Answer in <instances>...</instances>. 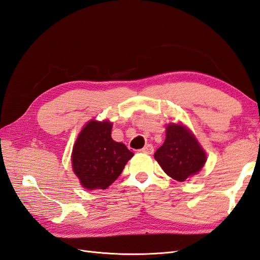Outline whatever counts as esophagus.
Here are the masks:
<instances>
[{
  "label": "esophagus",
  "instance_id": "obj_1",
  "mask_svg": "<svg viewBox=\"0 0 260 260\" xmlns=\"http://www.w3.org/2000/svg\"><path fill=\"white\" fill-rule=\"evenodd\" d=\"M140 152H142L144 154H153L154 147L152 144H146L142 149H140Z\"/></svg>",
  "mask_w": 260,
  "mask_h": 260
}]
</instances>
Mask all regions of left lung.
I'll return each instance as SVG.
<instances>
[{
	"label": "left lung",
	"mask_w": 260,
	"mask_h": 260,
	"mask_svg": "<svg viewBox=\"0 0 260 260\" xmlns=\"http://www.w3.org/2000/svg\"><path fill=\"white\" fill-rule=\"evenodd\" d=\"M154 157L169 177L180 182L198 174L206 162V154L192 132L176 123L167 125L166 139Z\"/></svg>",
	"instance_id": "left-lung-1"
}]
</instances>
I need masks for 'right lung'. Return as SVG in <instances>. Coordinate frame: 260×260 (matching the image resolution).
<instances>
[{
  "label": "right lung",
  "instance_id": "add662e5",
  "mask_svg": "<svg viewBox=\"0 0 260 260\" xmlns=\"http://www.w3.org/2000/svg\"><path fill=\"white\" fill-rule=\"evenodd\" d=\"M113 123L91 120L84 125L73 148L76 176L88 190H105L120 176L133 156L124 144L112 139Z\"/></svg>",
  "mask_w": 260,
  "mask_h": 260
}]
</instances>
